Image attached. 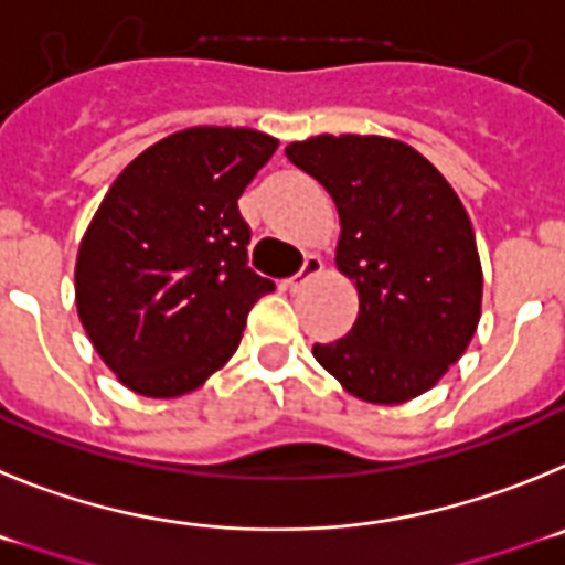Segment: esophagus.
Returning a JSON list of instances; mask_svg holds the SVG:
<instances>
[{
	"label": "esophagus",
	"instance_id": "34e87169",
	"mask_svg": "<svg viewBox=\"0 0 565 565\" xmlns=\"http://www.w3.org/2000/svg\"><path fill=\"white\" fill-rule=\"evenodd\" d=\"M320 270H323V262H320V256H307V262L301 264V270L295 273V276L287 281L289 292H298V289H301L309 278L318 276Z\"/></svg>",
	"mask_w": 565,
	"mask_h": 565
}]
</instances>
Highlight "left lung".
Segmentation results:
<instances>
[{
    "label": "left lung",
    "mask_w": 565,
    "mask_h": 565,
    "mask_svg": "<svg viewBox=\"0 0 565 565\" xmlns=\"http://www.w3.org/2000/svg\"><path fill=\"white\" fill-rule=\"evenodd\" d=\"M287 157L338 205V270L358 287L349 334L312 354L349 394L399 405L434 388L481 318L470 216L445 177L391 137L318 135Z\"/></svg>",
    "instance_id": "left-lung-1"
}]
</instances>
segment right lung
Segmentation results:
<instances>
[{
  "label": "right lung",
  "instance_id": "1",
  "mask_svg": "<svg viewBox=\"0 0 565 565\" xmlns=\"http://www.w3.org/2000/svg\"><path fill=\"white\" fill-rule=\"evenodd\" d=\"M278 149L256 129L177 131L120 171L81 242L75 303L126 388L154 399L200 388L238 349L276 284L247 267L238 196Z\"/></svg>",
  "mask_w": 565,
  "mask_h": 565
}]
</instances>
